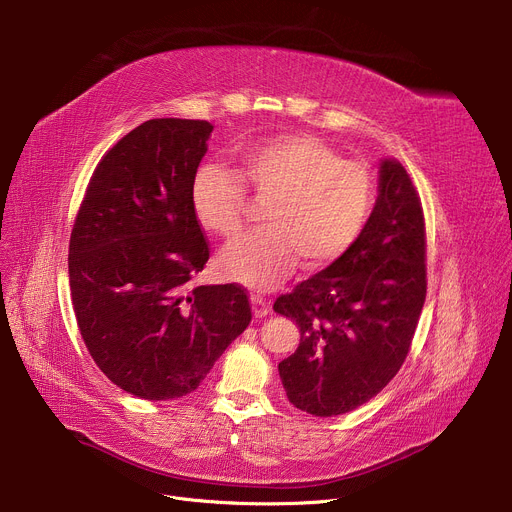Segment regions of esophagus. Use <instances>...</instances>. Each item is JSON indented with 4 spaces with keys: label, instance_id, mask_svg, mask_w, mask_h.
<instances>
[{
    "label": "esophagus",
    "instance_id": "esophagus-1",
    "mask_svg": "<svg viewBox=\"0 0 512 512\" xmlns=\"http://www.w3.org/2000/svg\"><path fill=\"white\" fill-rule=\"evenodd\" d=\"M251 305H253V315L255 317H265L267 313H270V301L263 299L261 294H253Z\"/></svg>",
    "mask_w": 512,
    "mask_h": 512
}]
</instances>
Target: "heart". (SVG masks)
I'll return each mask as SVG.
<instances>
[{
  "label": "heart",
  "instance_id": "b5f03b06",
  "mask_svg": "<svg viewBox=\"0 0 512 512\" xmlns=\"http://www.w3.org/2000/svg\"><path fill=\"white\" fill-rule=\"evenodd\" d=\"M265 205V230L220 255L234 282L267 290L286 280L299 259L319 270L340 259L365 230L375 203L367 164L342 155L313 134H278L236 153L234 174L203 166L193 178L191 203L199 224L234 240L247 228L251 201Z\"/></svg>",
  "mask_w": 512,
  "mask_h": 512
}]
</instances>
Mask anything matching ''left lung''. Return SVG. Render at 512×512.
Wrapping results in <instances>:
<instances>
[{"label":"left lung","instance_id":"1","mask_svg":"<svg viewBox=\"0 0 512 512\" xmlns=\"http://www.w3.org/2000/svg\"><path fill=\"white\" fill-rule=\"evenodd\" d=\"M425 292L421 199L407 170L384 159L355 245L274 303L301 330L299 348L278 365L292 405L332 417L382 392L411 351Z\"/></svg>","mask_w":512,"mask_h":512}]
</instances>
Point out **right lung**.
Returning <instances> with one entry per match:
<instances>
[{
  "label": "right lung",
  "mask_w": 512,
  "mask_h": 512,
  "mask_svg": "<svg viewBox=\"0 0 512 512\" xmlns=\"http://www.w3.org/2000/svg\"><path fill=\"white\" fill-rule=\"evenodd\" d=\"M213 126L155 118L97 164L68 247L76 324L97 367L145 400L195 392L251 324L238 284L191 286L209 242L191 186Z\"/></svg>",
  "instance_id": "obj_1"
}]
</instances>
